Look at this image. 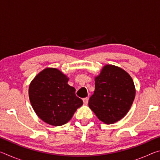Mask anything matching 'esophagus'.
Segmentation results:
<instances>
[{
  "label": "esophagus",
  "mask_w": 160,
  "mask_h": 160,
  "mask_svg": "<svg viewBox=\"0 0 160 160\" xmlns=\"http://www.w3.org/2000/svg\"><path fill=\"white\" fill-rule=\"evenodd\" d=\"M88 100H89V99L88 98V97H86V98H84L83 99V103H84V104H85V105H87L88 104Z\"/></svg>",
  "instance_id": "obj_1"
}]
</instances>
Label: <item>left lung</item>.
<instances>
[{
	"label": "left lung",
	"mask_w": 160,
	"mask_h": 160,
	"mask_svg": "<svg viewBox=\"0 0 160 160\" xmlns=\"http://www.w3.org/2000/svg\"><path fill=\"white\" fill-rule=\"evenodd\" d=\"M94 80L95 90L89 107L104 123L117 122L126 115L134 101L133 80L126 70L109 64L102 68Z\"/></svg>",
	"instance_id": "obj_1"
}]
</instances>
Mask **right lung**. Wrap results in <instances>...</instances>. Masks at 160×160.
I'll return each mask as SVG.
<instances>
[{
	"label": "right lung",
	"mask_w": 160,
	"mask_h": 160,
	"mask_svg": "<svg viewBox=\"0 0 160 160\" xmlns=\"http://www.w3.org/2000/svg\"><path fill=\"white\" fill-rule=\"evenodd\" d=\"M69 78L55 68H47L30 82L29 97L36 114L43 121L54 126H62L71 119L83 104L70 86Z\"/></svg>",
	"instance_id": "1"
}]
</instances>
